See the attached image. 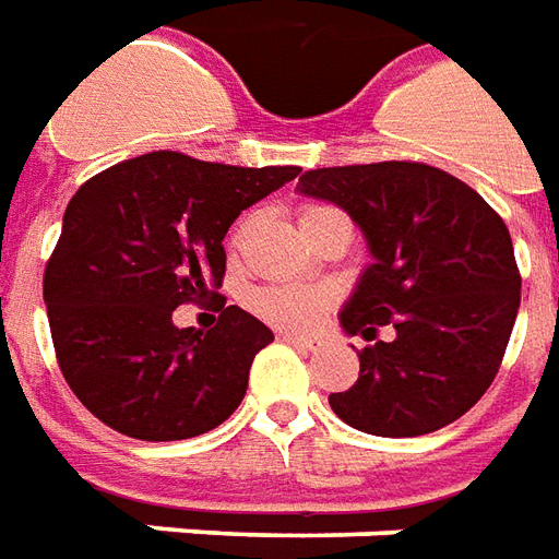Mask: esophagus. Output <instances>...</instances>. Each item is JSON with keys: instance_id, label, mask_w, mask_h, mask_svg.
Wrapping results in <instances>:
<instances>
[{"instance_id": "obj_1", "label": "esophagus", "mask_w": 559, "mask_h": 559, "mask_svg": "<svg viewBox=\"0 0 559 559\" xmlns=\"http://www.w3.org/2000/svg\"><path fill=\"white\" fill-rule=\"evenodd\" d=\"M281 341H287V344H296V347H305V350H314L320 347V338L317 335H299V332H281Z\"/></svg>"}]
</instances>
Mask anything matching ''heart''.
<instances>
[{
	"instance_id": "b5f03b06",
	"label": "heart",
	"mask_w": 559,
	"mask_h": 559,
	"mask_svg": "<svg viewBox=\"0 0 559 559\" xmlns=\"http://www.w3.org/2000/svg\"><path fill=\"white\" fill-rule=\"evenodd\" d=\"M320 212H329L326 206H308L302 212V221L314 218ZM248 230V221H242V227L236 230V239L239 242ZM326 305V293L311 290V287H290V284H281V287H263L251 296V308L257 314L275 323V326L284 329H302L314 320Z\"/></svg>"
}]
</instances>
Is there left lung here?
Segmentation results:
<instances>
[{
	"mask_svg": "<svg viewBox=\"0 0 559 559\" xmlns=\"http://www.w3.org/2000/svg\"><path fill=\"white\" fill-rule=\"evenodd\" d=\"M296 191L344 209L371 254L341 329L365 341L396 329L359 353V380L329 407L374 437H419L464 416L497 377L521 305L503 218L469 185L413 160L308 170Z\"/></svg>",
	"mask_w": 559,
	"mask_h": 559,
	"instance_id": "8db88e82",
	"label": "left lung"
}]
</instances>
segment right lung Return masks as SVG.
Returning <instances> with one entry per match:
<instances>
[{
    "label": "right lung",
    "instance_id": "add662e5",
    "mask_svg": "<svg viewBox=\"0 0 559 559\" xmlns=\"http://www.w3.org/2000/svg\"><path fill=\"white\" fill-rule=\"evenodd\" d=\"M296 176L148 152L80 185L44 305L59 368L92 416L164 443L212 431L242 404L272 329L236 305L209 332L179 329L173 311L215 296L233 221Z\"/></svg>",
    "mask_w": 559,
    "mask_h": 559
}]
</instances>
